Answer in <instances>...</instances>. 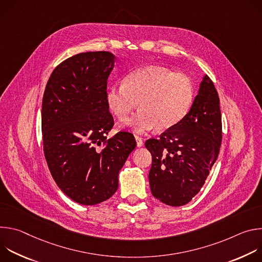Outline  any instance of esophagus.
<instances>
[{
	"label": "esophagus",
	"mask_w": 262,
	"mask_h": 262,
	"mask_svg": "<svg viewBox=\"0 0 262 262\" xmlns=\"http://www.w3.org/2000/svg\"><path fill=\"white\" fill-rule=\"evenodd\" d=\"M135 138H136V141H137V146H138V147H142V146L144 145V142H143L142 138H140V137H138V136H136Z\"/></svg>",
	"instance_id": "34e87169"
}]
</instances>
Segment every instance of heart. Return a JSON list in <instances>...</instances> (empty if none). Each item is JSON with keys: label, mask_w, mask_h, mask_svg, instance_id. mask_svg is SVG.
<instances>
[{"label": "heart", "mask_w": 262, "mask_h": 262, "mask_svg": "<svg viewBox=\"0 0 262 262\" xmlns=\"http://www.w3.org/2000/svg\"><path fill=\"white\" fill-rule=\"evenodd\" d=\"M194 97V84L189 76L161 66L128 73L123 85L110 87L105 94L112 114L122 122L139 104L138 113L128 121L137 133L175 126L189 113Z\"/></svg>", "instance_id": "heart-1"}]
</instances>
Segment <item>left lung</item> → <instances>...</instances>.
<instances>
[{
    "mask_svg": "<svg viewBox=\"0 0 262 262\" xmlns=\"http://www.w3.org/2000/svg\"><path fill=\"white\" fill-rule=\"evenodd\" d=\"M222 143L220 98L205 76L185 117L145 147L152 157L149 183L154 197L170 206L189 203L203 186Z\"/></svg>",
    "mask_w": 262,
    "mask_h": 262,
    "instance_id": "obj_1",
    "label": "left lung"
}]
</instances>
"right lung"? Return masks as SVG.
<instances>
[{
	"label": "right lung",
	"mask_w": 262,
	"mask_h": 262,
	"mask_svg": "<svg viewBox=\"0 0 262 262\" xmlns=\"http://www.w3.org/2000/svg\"><path fill=\"white\" fill-rule=\"evenodd\" d=\"M114 55L87 52L60 63L42 98L43 152L61 191L83 205L107 200L118 189V173L136 140L128 132L110 139L114 126L105 100Z\"/></svg>",
	"instance_id": "add662e5"
}]
</instances>
